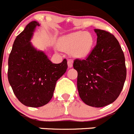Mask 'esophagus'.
Here are the masks:
<instances>
[{
  "instance_id": "34e87169",
  "label": "esophagus",
  "mask_w": 134,
  "mask_h": 134,
  "mask_svg": "<svg viewBox=\"0 0 134 134\" xmlns=\"http://www.w3.org/2000/svg\"><path fill=\"white\" fill-rule=\"evenodd\" d=\"M73 66V62L72 61V60H68V68H72Z\"/></svg>"
}]
</instances>
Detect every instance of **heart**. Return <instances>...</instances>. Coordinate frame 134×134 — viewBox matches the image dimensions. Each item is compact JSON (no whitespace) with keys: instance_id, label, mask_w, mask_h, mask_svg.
Segmentation results:
<instances>
[{"instance_id":"1","label":"heart","mask_w":134,"mask_h":134,"mask_svg":"<svg viewBox=\"0 0 134 134\" xmlns=\"http://www.w3.org/2000/svg\"><path fill=\"white\" fill-rule=\"evenodd\" d=\"M94 38L89 33L76 31L64 35L58 40L60 49L65 52H71L72 55L77 58L88 56L93 49Z\"/></svg>"}]
</instances>
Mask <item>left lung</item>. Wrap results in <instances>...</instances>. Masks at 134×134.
<instances>
[{
	"mask_svg": "<svg viewBox=\"0 0 134 134\" xmlns=\"http://www.w3.org/2000/svg\"><path fill=\"white\" fill-rule=\"evenodd\" d=\"M97 45L86 59L74 60L77 88L82 100L91 107L114 102L126 79L125 57L119 41L109 32L94 29Z\"/></svg>",
	"mask_w": 134,
	"mask_h": 134,
	"instance_id": "8db88e82",
	"label": "left lung"
}]
</instances>
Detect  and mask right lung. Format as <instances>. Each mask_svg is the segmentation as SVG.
<instances>
[{
  "label": "right lung",
  "instance_id": "obj_1",
  "mask_svg": "<svg viewBox=\"0 0 134 134\" xmlns=\"http://www.w3.org/2000/svg\"><path fill=\"white\" fill-rule=\"evenodd\" d=\"M31 21L17 35L8 61V79L14 94L25 106L40 107L46 105L54 94L57 80L66 72V59L54 64L43 51L31 42L36 27Z\"/></svg>",
  "mask_w": 134,
  "mask_h": 134
}]
</instances>
